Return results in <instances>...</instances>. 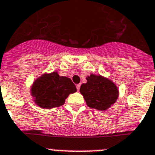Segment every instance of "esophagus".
<instances>
[{"instance_id":"34e87169","label":"esophagus","mask_w":155,"mask_h":155,"mask_svg":"<svg viewBox=\"0 0 155 155\" xmlns=\"http://www.w3.org/2000/svg\"><path fill=\"white\" fill-rule=\"evenodd\" d=\"M76 87H77V89H78V91H79V90H80V88H81V84H77V85H76Z\"/></svg>"}]
</instances>
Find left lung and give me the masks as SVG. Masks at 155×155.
<instances>
[{
	"label": "left lung",
	"mask_w": 155,
	"mask_h": 155,
	"mask_svg": "<svg viewBox=\"0 0 155 155\" xmlns=\"http://www.w3.org/2000/svg\"><path fill=\"white\" fill-rule=\"evenodd\" d=\"M86 79L87 83L81 84L80 92L89 107L104 110L115 103L118 91L111 81L94 74Z\"/></svg>",
	"instance_id": "obj_1"
}]
</instances>
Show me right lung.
Wrapping results in <instances>:
<instances>
[{
    "instance_id": "add662e5",
    "label": "right lung",
    "mask_w": 155,
    "mask_h": 155,
    "mask_svg": "<svg viewBox=\"0 0 155 155\" xmlns=\"http://www.w3.org/2000/svg\"><path fill=\"white\" fill-rule=\"evenodd\" d=\"M31 91L38 106L50 109L63 105L69 94L76 92L77 88L71 79L53 72L38 78Z\"/></svg>"
}]
</instances>
